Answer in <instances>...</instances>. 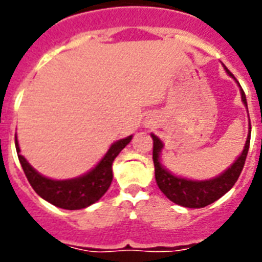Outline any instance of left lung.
Returning a JSON list of instances; mask_svg holds the SVG:
<instances>
[{"label": "left lung", "mask_w": 262, "mask_h": 262, "mask_svg": "<svg viewBox=\"0 0 262 262\" xmlns=\"http://www.w3.org/2000/svg\"><path fill=\"white\" fill-rule=\"evenodd\" d=\"M224 69L228 75L234 77V75L228 71L227 68H224ZM241 95H242V102H244L245 106L248 107L246 95H245L244 90H241ZM249 129H252V127H249ZM151 136L152 140H154L152 159H154V164H155L156 183L168 200L186 208L207 207L209 204L215 203L216 200H219L222 195L226 194L239 178L242 168L245 166V160L248 156L249 145H250V132H249L244 151L238 156V159L231 164V167H228L226 171L222 172L216 178L208 179V181H193V179L177 177L162 166L160 152L163 149V143L155 135Z\"/></svg>", "instance_id": "8db88e82"}]
</instances>
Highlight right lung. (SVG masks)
<instances>
[{
	"label": "right lung",
	"instance_id": "right-lung-1",
	"mask_svg": "<svg viewBox=\"0 0 262 262\" xmlns=\"http://www.w3.org/2000/svg\"><path fill=\"white\" fill-rule=\"evenodd\" d=\"M130 140L132 136H129L126 139L118 140L117 143L113 144L98 166L92 168L90 172L81 175L79 178L63 179V181H55L39 174L27 162L26 158L20 155L17 140H14V143H16V151L20 164L32 189L43 200H46L55 207L75 211V209L90 207L106 193L113 181V162L119 152L130 143Z\"/></svg>",
	"mask_w": 262,
	"mask_h": 262
}]
</instances>
